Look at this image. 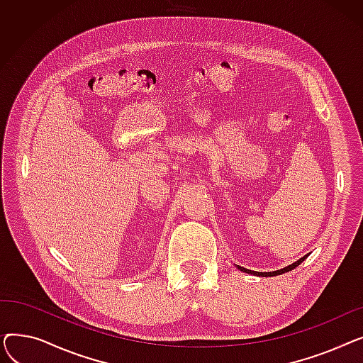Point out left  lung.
Returning a JSON list of instances; mask_svg holds the SVG:
<instances>
[{
  "label": "left lung",
  "mask_w": 363,
  "mask_h": 363,
  "mask_svg": "<svg viewBox=\"0 0 363 363\" xmlns=\"http://www.w3.org/2000/svg\"><path fill=\"white\" fill-rule=\"evenodd\" d=\"M309 255H306V256H303L301 259H298L297 262H294V263H291V264H289V266H285V268H282V269H278V271H274V272H256V271H249V269H245V268H242V266H238L237 264V268L241 271V272H245V274H252V275H256V277H275V275H281V274H285V272H290V271H293L294 268H297V266L306 259Z\"/></svg>",
  "instance_id": "8db88e82"
}]
</instances>
